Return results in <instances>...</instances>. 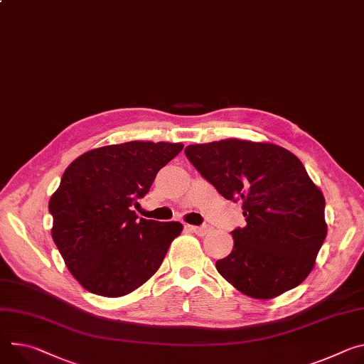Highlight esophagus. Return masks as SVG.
I'll return each instance as SVG.
<instances>
[{"mask_svg": "<svg viewBox=\"0 0 364 364\" xmlns=\"http://www.w3.org/2000/svg\"><path fill=\"white\" fill-rule=\"evenodd\" d=\"M194 234H197V235H200V237H205L206 234H209L210 232V226L209 225H202V226H194V225H191V226H188Z\"/></svg>", "mask_w": 364, "mask_h": 364, "instance_id": "1", "label": "esophagus"}]
</instances>
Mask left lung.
<instances>
[{"instance_id": "left-lung-1", "label": "left lung", "mask_w": 364, "mask_h": 364, "mask_svg": "<svg viewBox=\"0 0 364 364\" xmlns=\"http://www.w3.org/2000/svg\"><path fill=\"white\" fill-rule=\"evenodd\" d=\"M186 156L228 200H242L247 226L216 261L219 274L255 299L299 286L326 237L325 199L290 151L264 142L223 139L188 145Z\"/></svg>"}]
</instances>
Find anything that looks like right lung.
Wrapping results in <instances>:
<instances>
[{
  "instance_id": "right-lung-1",
  "label": "right lung",
  "mask_w": 364,
  "mask_h": 364,
  "mask_svg": "<svg viewBox=\"0 0 364 364\" xmlns=\"http://www.w3.org/2000/svg\"><path fill=\"white\" fill-rule=\"evenodd\" d=\"M183 144L134 141L102 146L65 170L49 200L52 238L71 274L91 293L119 297L159 269L180 222L138 219L132 206Z\"/></svg>"
}]
</instances>
